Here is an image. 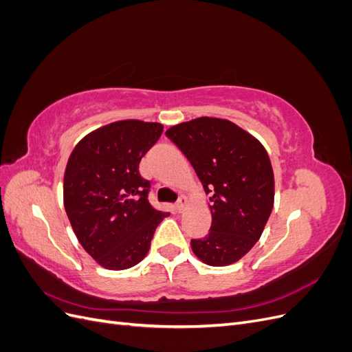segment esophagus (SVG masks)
Instances as JSON below:
<instances>
[{
	"label": "esophagus",
	"mask_w": 352,
	"mask_h": 352,
	"mask_svg": "<svg viewBox=\"0 0 352 352\" xmlns=\"http://www.w3.org/2000/svg\"><path fill=\"white\" fill-rule=\"evenodd\" d=\"M186 202H188V199H186V197H179V199H177V202H176V210L179 211V212H182L184 211V208H185V206H186Z\"/></svg>",
	"instance_id": "obj_1"
}]
</instances>
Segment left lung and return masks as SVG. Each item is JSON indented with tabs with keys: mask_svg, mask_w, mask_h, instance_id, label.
I'll list each match as a JSON object with an SVG mask.
<instances>
[{
	"mask_svg": "<svg viewBox=\"0 0 352 352\" xmlns=\"http://www.w3.org/2000/svg\"><path fill=\"white\" fill-rule=\"evenodd\" d=\"M192 164L210 201L211 228L192 239L197 257L221 267L242 258L261 236L274 201V176L260 141L216 117L172 126L166 132Z\"/></svg>",
	"mask_w": 352,
	"mask_h": 352,
	"instance_id": "left-lung-1",
	"label": "left lung"
}]
</instances>
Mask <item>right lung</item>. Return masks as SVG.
<instances>
[{
    "label": "right lung",
    "instance_id": "right-lung-1",
    "mask_svg": "<svg viewBox=\"0 0 352 352\" xmlns=\"http://www.w3.org/2000/svg\"><path fill=\"white\" fill-rule=\"evenodd\" d=\"M163 124L120 120L91 132L74 146L65 172V208L74 235L109 270L140 263L168 212L150 201L151 184L141 158L158 141Z\"/></svg>",
    "mask_w": 352,
    "mask_h": 352
}]
</instances>
